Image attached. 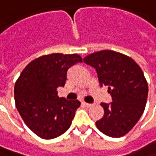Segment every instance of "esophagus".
I'll list each match as a JSON object with an SVG mask.
<instances>
[{
    "mask_svg": "<svg viewBox=\"0 0 156 156\" xmlns=\"http://www.w3.org/2000/svg\"><path fill=\"white\" fill-rule=\"evenodd\" d=\"M83 104L85 105L87 108H90V107L93 106V104H91V103H87V102H83Z\"/></svg>",
    "mask_w": 156,
    "mask_h": 156,
    "instance_id": "34e87169",
    "label": "esophagus"
}]
</instances>
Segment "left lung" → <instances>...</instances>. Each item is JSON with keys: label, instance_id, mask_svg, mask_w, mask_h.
<instances>
[{"label": "left lung", "instance_id": "1", "mask_svg": "<svg viewBox=\"0 0 156 156\" xmlns=\"http://www.w3.org/2000/svg\"><path fill=\"white\" fill-rule=\"evenodd\" d=\"M83 62L96 69L100 85L108 86L112 96L111 103H101L104 115L96 127L107 136H125L144 111L149 88L143 71L131 58L112 50L90 54Z\"/></svg>", "mask_w": 156, "mask_h": 156}]
</instances>
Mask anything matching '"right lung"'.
<instances>
[{
    "mask_svg": "<svg viewBox=\"0 0 156 156\" xmlns=\"http://www.w3.org/2000/svg\"><path fill=\"white\" fill-rule=\"evenodd\" d=\"M83 62L78 55L51 54L39 57L25 66L16 81V108L26 126L43 139H53L69 129L80 107L78 100L59 97L67 70Z\"/></svg>",
    "mask_w": 156,
    "mask_h": 156,
    "instance_id": "add662e5",
    "label": "right lung"
}]
</instances>
